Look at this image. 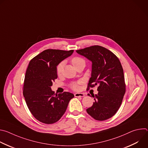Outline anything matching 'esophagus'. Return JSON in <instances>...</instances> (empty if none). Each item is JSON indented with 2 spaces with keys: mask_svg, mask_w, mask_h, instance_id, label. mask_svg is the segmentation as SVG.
<instances>
[{
  "mask_svg": "<svg viewBox=\"0 0 148 148\" xmlns=\"http://www.w3.org/2000/svg\"><path fill=\"white\" fill-rule=\"evenodd\" d=\"M74 96L75 97H83L85 95H84V94L83 93H75V94H74Z\"/></svg>",
  "mask_w": 148,
  "mask_h": 148,
  "instance_id": "1",
  "label": "esophagus"
}]
</instances>
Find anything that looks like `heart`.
I'll return each instance as SVG.
<instances>
[{"instance_id": "b5f03b06", "label": "heart", "mask_w": 148, "mask_h": 148, "mask_svg": "<svg viewBox=\"0 0 148 148\" xmlns=\"http://www.w3.org/2000/svg\"><path fill=\"white\" fill-rule=\"evenodd\" d=\"M71 62L72 63V64L73 65V66L74 67L76 65H77L78 64H79V63H80L81 62H84V60L80 57H73V58H71ZM62 69H63V62H61L59 63L58 66H57L56 70H57V73L58 75H60L61 74ZM79 82L72 83L70 85V87L74 90H78L79 88Z\"/></svg>"}]
</instances>
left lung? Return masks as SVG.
I'll list each match as a JSON object with an SVG mask.
<instances>
[{
    "instance_id": "8db88e82",
    "label": "left lung",
    "mask_w": 148,
    "mask_h": 148,
    "mask_svg": "<svg viewBox=\"0 0 148 148\" xmlns=\"http://www.w3.org/2000/svg\"><path fill=\"white\" fill-rule=\"evenodd\" d=\"M76 51L92 63L87 90L98 86V94L92 95L95 102L87 109V112L95 120L108 119L119 110L126 91L121 62L112 52L100 46H92Z\"/></svg>"
}]
</instances>
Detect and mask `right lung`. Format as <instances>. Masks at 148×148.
<instances>
[{"label": "right lung", "mask_w": 148, "mask_h": 148, "mask_svg": "<svg viewBox=\"0 0 148 148\" xmlns=\"http://www.w3.org/2000/svg\"><path fill=\"white\" fill-rule=\"evenodd\" d=\"M74 52L47 49L33 58L25 77L23 94L33 116L40 122L51 124L65 113L73 94L64 92L56 94L51 89L57 78V66Z\"/></svg>", "instance_id": "right-lung-1"}]
</instances>
